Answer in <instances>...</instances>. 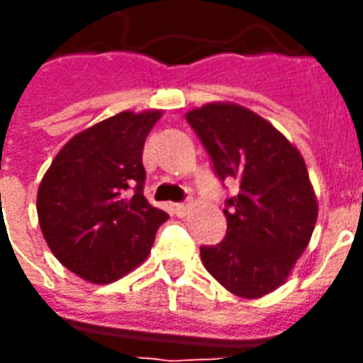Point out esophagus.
Returning a JSON list of instances; mask_svg holds the SVG:
<instances>
[{"mask_svg": "<svg viewBox=\"0 0 363 363\" xmlns=\"http://www.w3.org/2000/svg\"><path fill=\"white\" fill-rule=\"evenodd\" d=\"M189 212H190V204H174V213H177L179 218H184Z\"/></svg>", "mask_w": 363, "mask_h": 363, "instance_id": "1", "label": "esophagus"}]
</instances>
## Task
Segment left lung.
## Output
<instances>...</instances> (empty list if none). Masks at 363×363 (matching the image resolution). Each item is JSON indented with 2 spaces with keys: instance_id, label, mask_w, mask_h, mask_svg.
<instances>
[{
  "instance_id": "obj_1",
  "label": "left lung",
  "mask_w": 363,
  "mask_h": 363,
  "mask_svg": "<svg viewBox=\"0 0 363 363\" xmlns=\"http://www.w3.org/2000/svg\"><path fill=\"white\" fill-rule=\"evenodd\" d=\"M186 120L218 177L237 179L241 189L225 202V239L200 249L202 264L235 296H267L288 280L319 216L303 157L268 120L237 103H208Z\"/></svg>"
}]
</instances>
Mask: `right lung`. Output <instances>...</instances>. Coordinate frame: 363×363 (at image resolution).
<instances>
[{
	"label": "right lung",
	"mask_w": 363,
	"mask_h": 363,
	"mask_svg": "<svg viewBox=\"0 0 363 363\" xmlns=\"http://www.w3.org/2000/svg\"><path fill=\"white\" fill-rule=\"evenodd\" d=\"M161 111H124L75 134L44 173L36 212L54 257L91 284L116 281L147 259L169 220L143 196V143Z\"/></svg>",
	"instance_id": "obj_1"
}]
</instances>
